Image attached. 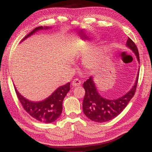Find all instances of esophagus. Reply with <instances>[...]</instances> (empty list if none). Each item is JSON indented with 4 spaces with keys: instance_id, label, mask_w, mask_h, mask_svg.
<instances>
[{
    "instance_id": "1",
    "label": "esophagus",
    "mask_w": 152,
    "mask_h": 152,
    "mask_svg": "<svg viewBox=\"0 0 152 152\" xmlns=\"http://www.w3.org/2000/svg\"><path fill=\"white\" fill-rule=\"evenodd\" d=\"M81 84V82L78 79H74V80L72 82V85L73 86H78Z\"/></svg>"
}]
</instances>
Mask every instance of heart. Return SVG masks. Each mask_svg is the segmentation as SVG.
Segmentation results:
<instances>
[{"label": "heart", "mask_w": 152, "mask_h": 152, "mask_svg": "<svg viewBox=\"0 0 152 152\" xmlns=\"http://www.w3.org/2000/svg\"><path fill=\"white\" fill-rule=\"evenodd\" d=\"M84 64L87 67V68H91L92 66V60H91V58H86L84 60Z\"/></svg>", "instance_id": "1"}]
</instances>
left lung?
<instances>
[{
  "label": "left lung",
  "mask_w": 152,
  "mask_h": 152,
  "mask_svg": "<svg viewBox=\"0 0 152 152\" xmlns=\"http://www.w3.org/2000/svg\"><path fill=\"white\" fill-rule=\"evenodd\" d=\"M126 46L135 53L140 63V56L137 48L130 38H128ZM138 78L139 72L132 88L123 96L111 100L101 96L98 92L93 76H90V78L83 84V87L85 90V95L82 102L84 113L90 119L98 123L109 121L114 119L123 111L134 96Z\"/></svg>",
  "instance_id": "obj_1"
}]
</instances>
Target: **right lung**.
Here are the masks:
<instances>
[{
  "mask_svg": "<svg viewBox=\"0 0 152 152\" xmlns=\"http://www.w3.org/2000/svg\"><path fill=\"white\" fill-rule=\"evenodd\" d=\"M50 27H37L31 31L26 37L22 39L21 42L30 36L34 34L38 31L48 29ZM15 89L18 99L21 103L23 109L27 113L34 119L39 121L50 123L55 121L60 116L62 112V102L67 93L70 91V83H68L61 86L45 99L41 101H31L20 94L15 86Z\"/></svg>",
  "mask_w": 152,
  "mask_h": 152,
  "instance_id": "obj_1",
  "label": "right lung"
}]
</instances>
